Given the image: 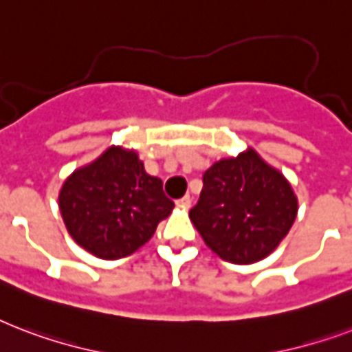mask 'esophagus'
Listing matches in <instances>:
<instances>
[{"mask_svg":"<svg viewBox=\"0 0 352 352\" xmlns=\"http://www.w3.org/2000/svg\"><path fill=\"white\" fill-rule=\"evenodd\" d=\"M178 206L189 207V206H190V196H189V195L182 196V198H179V200H178Z\"/></svg>","mask_w":352,"mask_h":352,"instance_id":"esophagus-1","label":"esophagus"}]
</instances>
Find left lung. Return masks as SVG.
Segmentation results:
<instances>
[{
	"label": "left lung",
	"mask_w": 352,
	"mask_h": 352,
	"mask_svg": "<svg viewBox=\"0 0 352 352\" xmlns=\"http://www.w3.org/2000/svg\"><path fill=\"white\" fill-rule=\"evenodd\" d=\"M200 198L189 211L201 239L233 264H252L274 252L298 214L285 176L250 148L204 174Z\"/></svg>",
	"instance_id": "1"
}]
</instances>
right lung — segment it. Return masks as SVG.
I'll return each instance as SVG.
<instances>
[{"instance_id":"1","label":"right lung","mask_w":352,"mask_h":352,"mask_svg":"<svg viewBox=\"0 0 352 352\" xmlns=\"http://www.w3.org/2000/svg\"><path fill=\"white\" fill-rule=\"evenodd\" d=\"M60 211L77 244L113 261L143 246L173 211L160 178L148 176L135 152L110 148L73 173L60 190Z\"/></svg>"}]
</instances>
